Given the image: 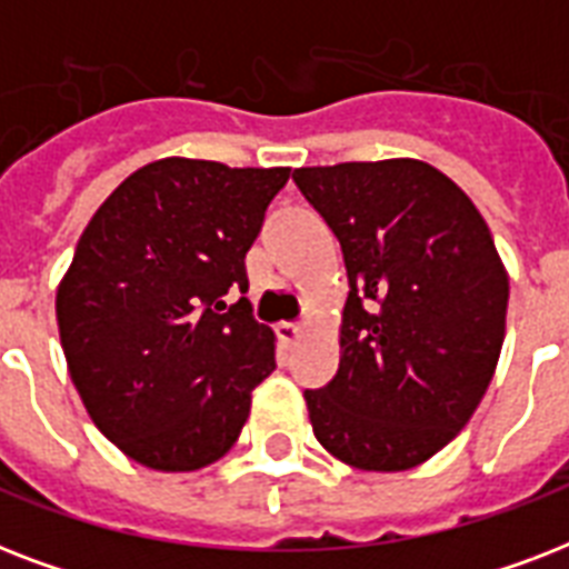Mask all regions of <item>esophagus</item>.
<instances>
[{
	"mask_svg": "<svg viewBox=\"0 0 569 569\" xmlns=\"http://www.w3.org/2000/svg\"><path fill=\"white\" fill-rule=\"evenodd\" d=\"M277 337H280V342H286V346H295V342L303 337V325H298V321H280V325H277Z\"/></svg>",
	"mask_w": 569,
	"mask_h": 569,
	"instance_id": "esophagus-1",
	"label": "esophagus"
}]
</instances>
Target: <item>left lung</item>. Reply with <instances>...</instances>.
<instances>
[{
	"mask_svg": "<svg viewBox=\"0 0 569 569\" xmlns=\"http://www.w3.org/2000/svg\"><path fill=\"white\" fill-rule=\"evenodd\" d=\"M342 244L339 369L307 389L316 440L348 467L405 472L449 446L502 355L508 271L458 182L419 159L298 168Z\"/></svg>",
	"mask_w": 569,
	"mask_h": 569,
	"instance_id": "1",
	"label": "left lung"
}]
</instances>
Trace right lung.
<instances>
[{
  "label": "right lung",
  "instance_id": "add662e5",
  "mask_svg": "<svg viewBox=\"0 0 569 569\" xmlns=\"http://www.w3.org/2000/svg\"><path fill=\"white\" fill-rule=\"evenodd\" d=\"M292 168L168 156L93 212L56 292L67 372L91 422L159 472L221 460L274 372V330L244 298V253Z\"/></svg>",
  "mask_w": 569,
  "mask_h": 569
}]
</instances>
